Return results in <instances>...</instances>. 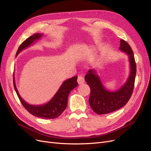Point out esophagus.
I'll use <instances>...</instances> for the list:
<instances>
[{"mask_svg":"<svg viewBox=\"0 0 151 151\" xmlns=\"http://www.w3.org/2000/svg\"><path fill=\"white\" fill-rule=\"evenodd\" d=\"M77 82L78 84H82L85 82V79H84V77L82 76H78L77 78Z\"/></svg>","mask_w":151,"mask_h":151,"instance_id":"1","label":"esophagus"}]
</instances>
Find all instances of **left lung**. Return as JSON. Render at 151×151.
I'll use <instances>...</instances> for the list:
<instances>
[{"instance_id":"8db88e82","label":"left lung","mask_w":151,"mask_h":151,"mask_svg":"<svg viewBox=\"0 0 151 151\" xmlns=\"http://www.w3.org/2000/svg\"><path fill=\"white\" fill-rule=\"evenodd\" d=\"M119 50L128 56L130 64V74L125 83L116 91L106 88L97 70L91 69L85 77V80L90 87L89 104L91 109L98 114L114 112L124 106L130 99L133 91L136 65L133 50L124 40H120Z\"/></svg>"}]
</instances>
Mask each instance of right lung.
<instances>
[{
  "instance_id": "1",
  "label": "right lung",
  "mask_w": 151,
  "mask_h": 151,
  "mask_svg": "<svg viewBox=\"0 0 151 151\" xmlns=\"http://www.w3.org/2000/svg\"><path fill=\"white\" fill-rule=\"evenodd\" d=\"M43 35H44L43 33H36L27 38L18 48L16 56L23 50L33 45L35 42L42 37ZM77 78V76H75L64 81L55 95L48 102L39 105L29 104L20 96L17 88L14 75L13 85L21 104L29 112L37 117L45 119H53L59 117L66 109L68 105V98L69 93L78 85Z\"/></svg>"
}]
</instances>
